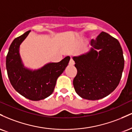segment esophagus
<instances>
[{"label":"esophagus","instance_id":"obj_1","mask_svg":"<svg viewBox=\"0 0 132 132\" xmlns=\"http://www.w3.org/2000/svg\"><path fill=\"white\" fill-rule=\"evenodd\" d=\"M69 64L70 65V66H73L74 64H75V61H73V60L72 59H71L70 61H69Z\"/></svg>","mask_w":132,"mask_h":132}]
</instances>
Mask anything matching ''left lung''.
Listing matches in <instances>:
<instances>
[{"label": "left lung", "instance_id": "8db88e82", "mask_svg": "<svg viewBox=\"0 0 132 132\" xmlns=\"http://www.w3.org/2000/svg\"><path fill=\"white\" fill-rule=\"evenodd\" d=\"M90 45L93 47L88 52L72 57L78 71L73 85L81 97L95 101L109 95L119 85L124 58L119 41L104 31Z\"/></svg>", "mask_w": 132, "mask_h": 132}]
</instances>
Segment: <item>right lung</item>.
<instances>
[{"label": "right lung", "instance_id": "add662e5", "mask_svg": "<svg viewBox=\"0 0 132 132\" xmlns=\"http://www.w3.org/2000/svg\"><path fill=\"white\" fill-rule=\"evenodd\" d=\"M31 30L15 38L6 57V68L10 83L20 94L31 101H40L53 92L57 79L67 67L70 57L66 56L58 63H49L38 69L25 67L20 46Z\"/></svg>", "mask_w": 132, "mask_h": 132}]
</instances>
